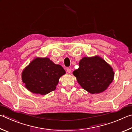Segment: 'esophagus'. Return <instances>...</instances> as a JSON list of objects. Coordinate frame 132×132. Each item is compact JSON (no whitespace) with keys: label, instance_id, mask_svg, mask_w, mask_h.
Returning a JSON list of instances; mask_svg holds the SVG:
<instances>
[{"label":"esophagus","instance_id":"1","mask_svg":"<svg viewBox=\"0 0 132 132\" xmlns=\"http://www.w3.org/2000/svg\"><path fill=\"white\" fill-rule=\"evenodd\" d=\"M66 70H67V72L68 73H71V70L70 68H67Z\"/></svg>","mask_w":132,"mask_h":132}]
</instances>
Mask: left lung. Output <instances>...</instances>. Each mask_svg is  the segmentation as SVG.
I'll return each instance as SVG.
<instances>
[{
    "label": "left lung",
    "instance_id": "8db88e82",
    "mask_svg": "<svg viewBox=\"0 0 132 132\" xmlns=\"http://www.w3.org/2000/svg\"><path fill=\"white\" fill-rule=\"evenodd\" d=\"M79 65L73 74L80 86L92 94L104 91L114 79L111 67L100 57H84Z\"/></svg>",
    "mask_w": 132,
    "mask_h": 132
}]
</instances>
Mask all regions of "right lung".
I'll return each instance as SVG.
<instances>
[{"instance_id":"add662e5","label":"right lung","mask_w":132,"mask_h":132,"mask_svg":"<svg viewBox=\"0 0 132 132\" xmlns=\"http://www.w3.org/2000/svg\"><path fill=\"white\" fill-rule=\"evenodd\" d=\"M65 73L61 65L48 58H36L23 71L22 79L30 92L45 95L54 90L60 77Z\"/></svg>"}]
</instances>
